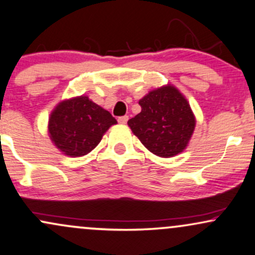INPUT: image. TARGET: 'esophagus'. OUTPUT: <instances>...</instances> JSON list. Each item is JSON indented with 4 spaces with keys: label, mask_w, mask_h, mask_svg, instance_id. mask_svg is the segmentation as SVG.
<instances>
[{
    "label": "esophagus",
    "mask_w": 255,
    "mask_h": 255,
    "mask_svg": "<svg viewBox=\"0 0 255 255\" xmlns=\"http://www.w3.org/2000/svg\"><path fill=\"white\" fill-rule=\"evenodd\" d=\"M118 121H119V124H121V125H126V124H127V121H128V116H127V115H125V116H120V118L118 119Z\"/></svg>",
    "instance_id": "esophagus-1"
}]
</instances>
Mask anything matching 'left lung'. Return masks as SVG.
Wrapping results in <instances>:
<instances>
[{"instance_id":"obj_1","label":"left lung","mask_w":255,"mask_h":255,"mask_svg":"<svg viewBox=\"0 0 255 255\" xmlns=\"http://www.w3.org/2000/svg\"><path fill=\"white\" fill-rule=\"evenodd\" d=\"M141 113L128 121L141 144L159 157L182 152L191 139L195 118L187 99L171 85L151 91L139 101Z\"/></svg>"}]
</instances>
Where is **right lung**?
Returning a JSON list of instances; mask_svg holds the SVG:
<instances>
[{"label": "right lung", "mask_w": 255, "mask_h": 255, "mask_svg": "<svg viewBox=\"0 0 255 255\" xmlns=\"http://www.w3.org/2000/svg\"><path fill=\"white\" fill-rule=\"evenodd\" d=\"M115 124L118 121L109 111L80 96L57 105L49 119V133L64 154L81 157L92 151Z\"/></svg>", "instance_id": "add662e5"}]
</instances>
